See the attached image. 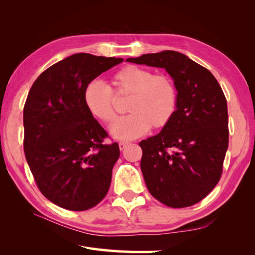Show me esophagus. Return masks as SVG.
Masks as SVG:
<instances>
[{"label": "esophagus", "mask_w": 255, "mask_h": 255, "mask_svg": "<svg viewBox=\"0 0 255 255\" xmlns=\"http://www.w3.org/2000/svg\"><path fill=\"white\" fill-rule=\"evenodd\" d=\"M118 144H119V149H121V150H124V149L126 148L127 145L129 144V142H128V141H121V142H119Z\"/></svg>", "instance_id": "obj_1"}]
</instances>
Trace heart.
Listing matches in <instances>:
<instances>
[{"label":"heart","mask_w":255,"mask_h":255,"mask_svg":"<svg viewBox=\"0 0 255 255\" xmlns=\"http://www.w3.org/2000/svg\"><path fill=\"white\" fill-rule=\"evenodd\" d=\"M113 90L99 80L91 81L83 91L85 107L93 117L112 123L117 115V97H129L130 114L114 123L110 131L117 139L130 140L152 129L164 128L177 110V89L171 77L128 64L113 75Z\"/></svg>","instance_id":"obj_1"}]
</instances>
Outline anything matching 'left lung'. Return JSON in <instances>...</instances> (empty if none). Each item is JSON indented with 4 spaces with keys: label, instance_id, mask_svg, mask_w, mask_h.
<instances>
[{
    "label": "left lung",
    "instance_id": "8db88e82",
    "mask_svg": "<svg viewBox=\"0 0 255 255\" xmlns=\"http://www.w3.org/2000/svg\"><path fill=\"white\" fill-rule=\"evenodd\" d=\"M127 61L164 68L177 89L172 121L156 136L139 143L149 192L172 208L197 204L218 184L228 149V108L221 86L209 70L177 51Z\"/></svg>",
    "mask_w": 255,
    "mask_h": 255
}]
</instances>
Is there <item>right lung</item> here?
<instances>
[{
  "mask_svg": "<svg viewBox=\"0 0 255 255\" xmlns=\"http://www.w3.org/2000/svg\"><path fill=\"white\" fill-rule=\"evenodd\" d=\"M122 58L75 53L45 70L32 84L24 106V151L39 191L58 206L82 211L106 196L116 142L83 101L86 84Z\"/></svg>",
  "mask_w": 255,
  "mask_h": 255,
  "instance_id": "add662e5",
  "label": "right lung"
}]
</instances>
